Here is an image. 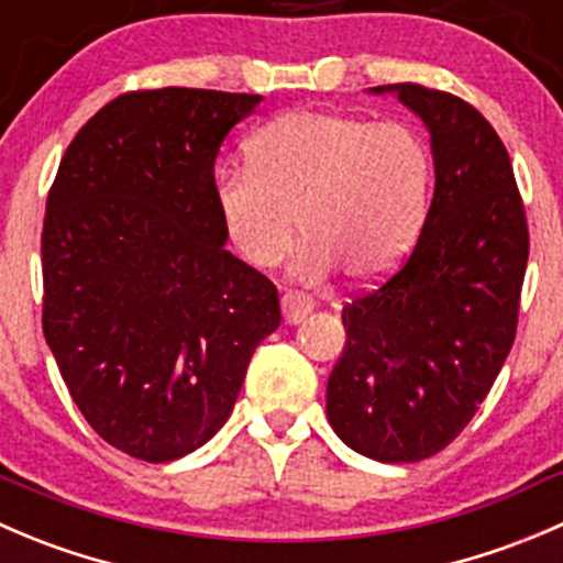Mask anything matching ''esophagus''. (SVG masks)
I'll use <instances>...</instances> for the list:
<instances>
[{"label": "esophagus", "mask_w": 563, "mask_h": 563, "mask_svg": "<svg viewBox=\"0 0 563 563\" xmlns=\"http://www.w3.org/2000/svg\"><path fill=\"white\" fill-rule=\"evenodd\" d=\"M280 305H283V316H286L288 324H299V321H302L305 316L313 310V299L305 297L302 291H294V288L283 291Z\"/></svg>", "instance_id": "34e87169"}]
</instances>
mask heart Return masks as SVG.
<instances>
[{
    "instance_id": "obj_1",
    "label": "heart",
    "mask_w": 563,
    "mask_h": 563,
    "mask_svg": "<svg viewBox=\"0 0 563 563\" xmlns=\"http://www.w3.org/2000/svg\"><path fill=\"white\" fill-rule=\"evenodd\" d=\"M432 154L401 120L297 109L269 120L247 145V165L214 178L228 242L255 269L305 244L294 275L324 280L341 266L352 280L387 275L427 217Z\"/></svg>"
}]
</instances>
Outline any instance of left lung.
Returning <instances> with one entry per match:
<instances>
[{"mask_svg": "<svg viewBox=\"0 0 563 563\" xmlns=\"http://www.w3.org/2000/svg\"><path fill=\"white\" fill-rule=\"evenodd\" d=\"M396 90L432 134L434 198L412 253L343 305V354L327 382L338 438L376 462H420L454 443L517 335L528 222L489 120L434 87Z\"/></svg>", "mask_w": 563, "mask_h": 563, "instance_id": "1", "label": "left lung"}]
</instances>
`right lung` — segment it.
Here are the masks:
<instances>
[{"label":"right lung","instance_id":"1","mask_svg":"<svg viewBox=\"0 0 563 563\" xmlns=\"http://www.w3.org/2000/svg\"><path fill=\"white\" fill-rule=\"evenodd\" d=\"M261 96L131 90L79 129L43 217V335L70 398L112 449L173 462L231 415L275 283L228 253L222 140Z\"/></svg>","mask_w":563,"mask_h":563}]
</instances>
